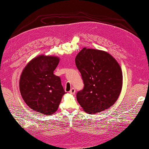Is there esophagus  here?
Here are the masks:
<instances>
[{"instance_id": "obj_1", "label": "esophagus", "mask_w": 149, "mask_h": 149, "mask_svg": "<svg viewBox=\"0 0 149 149\" xmlns=\"http://www.w3.org/2000/svg\"><path fill=\"white\" fill-rule=\"evenodd\" d=\"M75 92H76V90H75L74 88H72V89L70 90V91H69V93L72 94V95H74Z\"/></svg>"}]
</instances>
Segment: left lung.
<instances>
[{
	"mask_svg": "<svg viewBox=\"0 0 149 149\" xmlns=\"http://www.w3.org/2000/svg\"><path fill=\"white\" fill-rule=\"evenodd\" d=\"M84 89L77 94V101L88 114H96L116 102L123 84L119 63L104 51L83 48L75 58Z\"/></svg>",
	"mask_w": 149,
	"mask_h": 149,
	"instance_id": "left-lung-1",
	"label": "left lung"
}]
</instances>
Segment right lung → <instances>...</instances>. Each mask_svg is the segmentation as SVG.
<instances>
[{
    "label": "right lung",
    "instance_id": "right-lung-1",
    "mask_svg": "<svg viewBox=\"0 0 149 149\" xmlns=\"http://www.w3.org/2000/svg\"><path fill=\"white\" fill-rule=\"evenodd\" d=\"M59 61L58 57L40 55L31 60L22 71L20 91L33 111L51 115L58 108L65 93L60 78L53 74Z\"/></svg>",
    "mask_w": 149,
    "mask_h": 149
}]
</instances>
